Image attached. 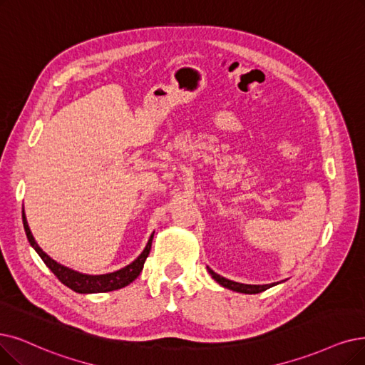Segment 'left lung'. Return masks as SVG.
I'll return each instance as SVG.
<instances>
[{"instance_id":"1","label":"left lung","mask_w":365,"mask_h":365,"mask_svg":"<svg viewBox=\"0 0 365 365\" xmlns=\"http://www.w3.org/2000/svg\"><path fill=\"white\" fill-rule=\"evenodd\" d=\"M207 269H208V272L211 274L212 279H214L218 284H220V286H223V287H226V289H229V290H233V292L247 294V295L260 294V292H264V290H267V289H269V287H272V286H275V284L282 283V282H277V283H271V284H244V283H238V282H232V280L225 279V277L215 274L210 267H207Z\"/></svg>"}]
</instances>
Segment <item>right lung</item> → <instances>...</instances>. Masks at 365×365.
I'll list each match as a JSON object with an SVG mask.
<instances>
[{"instance_id":"add662e5","label":"right lung","mask_w":365,"mask_h":365,"mask_svg":"<svg viewBox=\"0 0 365 365\" xmlns=\"http://www.w3.org/2000/svg\"><path fill=\"white\" fill-rule=\"evenodd\" d=\"M22 222H24V229L26 233V238L30 241L33 249L37 252V255L41 257V260L45 262L46 267L58 277L63 284H66L67 287H70L71 290H75L78 294H103V292H112V290H118L121 287H125L127 284H130L132 282H135V279H138V275L140 274L145 260H147L150 250H151V242L154 238V232L151 233V237L145 245V249L142 250V253L133 260L130 262L128 265H125L124 268L113 271V272H108V274H83L79 271L71 269L66 265H61L60 262L53 260L48 253H45L41 250V247L36 242L31 229L28 226L26 222V215L25 211L22 210Z\"/></svg>"}]
</instances>
